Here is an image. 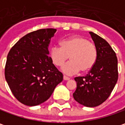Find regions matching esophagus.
I'll list each match as a JSON object with an SVG mask.
<instances>
[{
  "label": "esophagus",
  "mask_w": 125,
  "mask_h": 125,
  "mask_svg": "<svg viewBox=\"0 0 125 125\" xmlns=\"http://www.w3.org/2000/svg\"><path fill=\"white\" fill-rule=\"evenodd\" d=\"M63 79H64V80H69L70 78L69 77H67V76H65V75H64L63 76Z\"/></svg>",
  "instance_id": "34e87169"
}]
</instances>
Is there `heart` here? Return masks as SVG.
I'll return each instance as SVG.
<instances>
[{
	"label": "heart",
	"instance_id": "heart-1",
	"mask_svg": "<svg viewBox=\"0 0 125 125\" xmlns=\"http://www.w3.org/2000/svg\"><path fill=\"white\" fill-rule=\"evenodd\" d=\"M60 47L52 46L50 49V58L52 63L62 66L70 57V61L62 67L67 75H74L80 70L85 73L90 70L96 63L97 49L93 42L83 36H74L62 40Z\"/></svg>",
	"mask_w": 125,
	"mask_h": 125
}]
</instances>
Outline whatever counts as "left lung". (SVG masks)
Here are the masks:
<instances>
[{
	"label": "left lung",
	"mask_w": 125,
	"mask_h": 125,
	"mask_svg": "<svg viewBox=\"0 0 125 125\" xmlns=\"http://www.w3.org/2000/svg\"><path fill=\"white\" fill-rule=\"evenodd\" d=\"M97 49L95 65L85 77H76L77 88L73 97L85 107H94L110 95L118 79L117 58L110 44L100 36L90 32Z\"/></svg>",
	"instance_id": "left-lung-1"
}]
</instances>
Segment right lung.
<instances>
[{"mask_svg": "<svg viewBox=\"0 0 125 125\" xmlns=\"http://www.w3.org/2000/svg\"><path fill=\"white\" fill-rule=\"evenodd\" d=\"M56 29H40L28 33L9 51L5 67L8 86L21 103L35 106L45 102L63 75L51 61L48 45Z\"/></svg>", "mask_w": 125, "mask_h": 125, "instance_id": "obj_1", "label": "right lung"}]
</instances>
